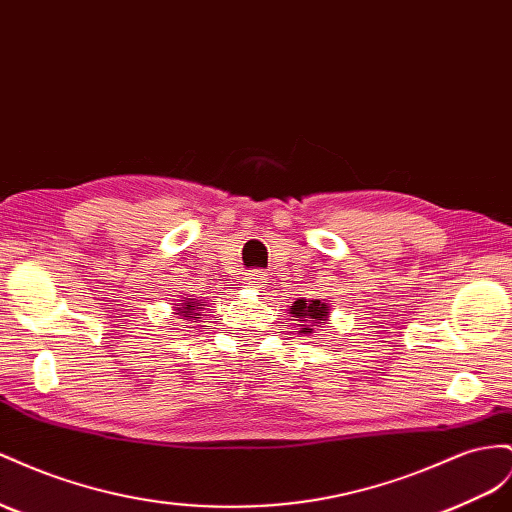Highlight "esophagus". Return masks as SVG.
Returning <instances> with one entry per match:
<instances>
[{
  "label": "esophagus",
  "mask_w": 512,
  "mask_h": 512,
  "mask_svg": "<svg viewBox=\"0 0 512 512\" xmlns=\"http://www.w3.org/2000/svg\"><path fill=\"white\" fill-rule=\"evenodd\" d=\"M243 280H245L243 284H245L247 288H265V286H267V275H265V271H260V269L245 273Z\"/></svg>",
  "instance_id": "34e87169"
}]
</instances>
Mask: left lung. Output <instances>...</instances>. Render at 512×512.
I'll list each match as a JSON object with an SVG mask.
<instances>
[{"label": "left lung", "instance_id": "left-lung-1", "mask_svg": "<svg viewBox=\"0 0 512 512\" xmlns=\"http://www.w3.org/2000/svg\"><path fill=\"white\" fill-rule=\"evenodd\" d=\"M290 314L295 316V321L301 323L299 334L312 336L316 327L329 321V303H325V299H297L290 306Z\"/></svg>", "mask_w": 512, "mask_h": 512}]
</instances>
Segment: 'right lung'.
Wrapping results in <instances>:
<instances>
[{
	"label": "right lung",
	"mask_w": 512,
	"mask_h": 512,
	"mask_svg": "<svg viewBox=\"0 0 512 512\" xmlns=\"http://www.w3.org/2000/svg\"><path fill=\"white\" fill-rule=\"evenodd\" d=\"M202 306H206L204 299H191V297H181V303H174V314L181 316L183 321H193L202 319Z\"/></svg>",
	"instance_id": "add662e5"
}]
</instances>
